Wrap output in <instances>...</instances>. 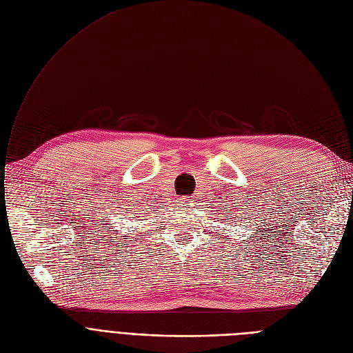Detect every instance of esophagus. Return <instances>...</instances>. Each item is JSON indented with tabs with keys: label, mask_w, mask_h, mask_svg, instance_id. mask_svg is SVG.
Masks as SVG:
<instances>
[{
	"label": "esophagus",
	"mask_w": 353,
	"mask_h": 353,
	"mask_svg": "<svg viewBox=\"0 0 353 353\" xmlns=\"http://www.w3.org/2000/svg\"><path fill=\"white\" fill-rule=\"evenodd\" d=\"M179 203L183 206V208L188 210V208H191V206L194 205V201H192L191 198H183V199H182Z\"/></svg>",
	"instance_id": "obj_1"
}]
</instances>
